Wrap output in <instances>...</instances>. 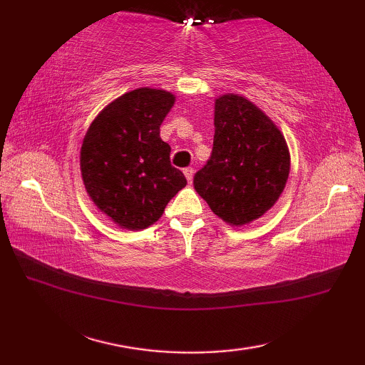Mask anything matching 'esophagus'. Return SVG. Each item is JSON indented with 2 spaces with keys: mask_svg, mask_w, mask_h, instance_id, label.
<instances>
[{
  "mask_svg": "<svg viewBox=\"0 0 365 365\" xmlns=\"http://www.w3.org/2000/svg\"><path fill=\"white\" fill-rule=\"evenodd\" d=\"M183 174H185V177H187L188 183H191L192 182V175H195V169H192V168H185L183 169Z\"/></svg>",
  "mask_w": 365,
  "mask_h": 365,
  "instance_id": "34e87169",
  "label": "esophagus"
}]
</instances>
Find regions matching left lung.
<instances>
[{"mask_svg": "<svg viewBox=\"0 0 365 365\" xmlns=\"http://www.w3.org/2000/svg\"><path fill=\"white\" fill-rule=\"evenodd\" d=\"M289 174V145L276 123L243 96L216 98L212 155L192 182L212 212L235 227L259 220L281 197Z\"/></svg>", "mask_w": 365, "mask_h": 365, "instance_id": "obj_1", "label": "left lung"}]
</instances>
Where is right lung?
<instances>
[{
	"mask_svg": "<svg viewBox=\"0 0 365 365\" xmlns=\"http://www.w3.org/2000/svg\"><path fill=\"white\" fill-rule=\"evenodd\" d=\"M175 96L139 88L106 105L83 139L80 169L92 202L122 229L157 222L187 178L170 165L160 125Z\"/></svg>",
	"mask_w": 365,
	"mask_h": 365,
	"instance_id": "obj_1",
	"label": "right lung"
}]
</instances>
